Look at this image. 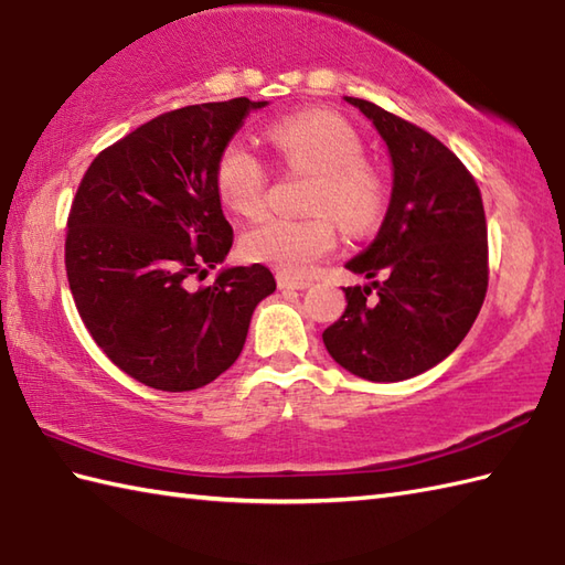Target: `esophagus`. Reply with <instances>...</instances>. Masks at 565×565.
Here are the masks:
<instances>
[{
	"mask_svg": "<svg viewBox=\"0 0 565 565\" xmlns=\"http://www.w3.org/2000/svg\"><path fill=\"white\" fill-rule=\"evenodd\" d=\"M276 284H279L281 291H303V289H308V286H310V281L291 279V276H284V274L276 276Z\"/></svg>",
	"mask_w": 565,
	"mask_h": 565,
	"instance_id": "34e87169",
	"label": "esophagus"
}]
</instances>
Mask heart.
I'll return each instance as SVG.
<instances>
[{
	"instance_id": "obj_1",
	"label": "heart",
	"mask_w": 565,
	"mask_h": 565,
	"mask_svg": "<svg viewBox=\"0 0 565 565\" xmlns=\"http://www.w3.org/2000/svg\"><path fill=\"white\" fill-rule=\"evenodd\" d=\"M267 138L286 164L316 174L308 209L318 215L264 221L243 235L239 249L245 259L267 264L284 276H306L338 243L328 213L350 231H362L381 215L386 186L374 167L362 160V138L338 114L310 109L281 118ZM267 182V167L257 154L243 142H227L215 164V191L223 206L255 218L264 211Z\"/></svg>"
}]
</instances>
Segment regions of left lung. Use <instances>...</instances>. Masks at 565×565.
<instances>
[{"label":"left lung","mask_w":565,"mask_h":565,"mask_svg":"<svg viewBox=\"0 0 565 565\" xmlns=\"http://www.w3.org/2000/svg\"><path fill=\"white\" fill-rule=\"evenodd\" d=\"M344 102L386 142L393 189L374 243L344 264L371 281L347 286L344 313L322 342L359 379L405 381L444 362L483 306V199L461 160L427 130L371 102Z\"/></svg>","instance_id":"left-lung-1"}]
</instances>
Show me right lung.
<instances>
[{
	"instance_id": "add662e5",
	"label": "right lung",
	"mask_w": 565,
	"mask_h": 565,
	"mask_svg": "<svg viewBox=\"0 0 565 565\" xmlns=\"http://www.w3.org/2000/svg\"><path fill=\"white\" fill-rule=\"evenodd\" d=\"M247 97L184 106L99 152L72 201L65 267L82 322L111 362L150 388L206 386L235 364L267 267H223L206 289L186 279L225 262L233 227L215 164L249 111Z\"/></svg>"
}]
</instances>
